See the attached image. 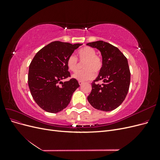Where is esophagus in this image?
<instances>
[{
    "mask_svg": "<svg viewBox=\"0 0 160 160\" xmlns=\"http://www.w3.org/2000/svg\"><path fill=\"white\" fill-rule=\"evenodd\" d=\"M79 85L81 86V85H82L83 84V81H79Z\"/></svg>",
    "mask_w": 160,
    "mask_h": 160,
    "instance_id": "1",
    "label": "esophagus"
}]
</instances>
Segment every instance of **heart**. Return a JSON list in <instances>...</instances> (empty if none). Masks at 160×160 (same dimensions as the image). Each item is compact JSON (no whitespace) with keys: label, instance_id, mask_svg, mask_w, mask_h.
Here are the masks:
<instances>
[{"label":"heart","instance_id":"b5f03b06","mask_svg":"<svg viewBox=\"0 0 160 160\" xmlns=\"http://www.w3.org/2000/svg\"><path fill=\"white\" fill-rule=\"evenodd\" d=\"M77 56L81 62L83 64V70L77 72L72 75L74 79L79 81H85L94 78V72L98 73L103 66L101 57L96 55V51L90 47H85L77 51ZM67 66L69 71L76 72L79 68V63L76 57L70 55L67 60Z\"/></svg>","mask_w":160,"mask_h":160}]
</instances>
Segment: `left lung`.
<instances>
[{
	"label": "left lung",
	"mask_w": 160,
	"mask_h": 160,
	"mask_svg": "<svg viewBox=\"0 0 160 160\" xmlns=\"http://www.w3.org/2000/svg\"><path fill=\"white\" fill-rule=\"evenodd\" d=\"M87 45L98 49L103 61L102 68L91 83L88 100L96 109L112 111L123 103L128 93L131 75L128 59L118 48L103 41L89 42ZM101 80L102 84L96 83Z\"/></svg>",
	"instance_id": "1"
}]
</instances>
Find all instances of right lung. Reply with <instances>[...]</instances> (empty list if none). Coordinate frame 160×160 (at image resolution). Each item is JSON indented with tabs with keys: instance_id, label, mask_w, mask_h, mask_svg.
<instances>
[{
	"instance_id": "right-lung-1",
	"label": "right lung",
	"mask_w": 160,
	"mask_h": 160,
	"mask_svg": "<svg viewBox=\"0 0 160 160\" xmlns=\"http://www.w3.org/2000/svg\"><path fill=\"white\" fill-rule=\"evenodd\" d=\"M81 45L54 41L34 57L29 65L28 84L32 98L43 110L58 113L70 103L79 83L74 78L65 82L61 80L71 76L67 60Z\"/></svg>"
}]
</instances>
